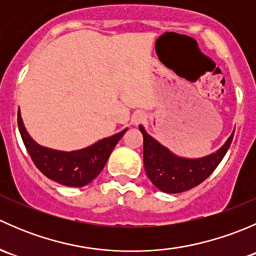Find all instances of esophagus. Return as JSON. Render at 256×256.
<instances>
[{
    "instance_id": "obj_1",
    "label": "esophagus",
    "mask_w": 256,
    "mask_h": 256,
    "mask_svg": "<svg viewBox=\"0 0 256 256\" xmlns=\"http://www.w3.org/2000/svg\"><path fill=\"white\" fill-rule=\"evenodd\" d=\"M144 120H146V115H144V114L141 112H136L135 115L132 116V124H134V125H140V124H142Z\"/></svg>"
}]
</instances>
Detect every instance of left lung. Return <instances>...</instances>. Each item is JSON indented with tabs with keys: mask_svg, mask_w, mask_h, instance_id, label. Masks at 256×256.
Wrapping results in <instances>:
<instances>
[{
	"mask_svg": "<svg viewBox=\"0 0 256 256\" xmlns=\"http://www.w3.org/2000/svg\"><path fill=\"white\" fill-rule=\"evenodd\" d=\"M144 136V164L147 177L160 190L180 193L196 187L210 176L233 141L234 132L214 154L200 158H184L172 154L138 126Z\"/></svg>",
	"mask_w": 256,
	"mask_h": 256,
	"instance_id": "8db88e82",
	"label": "left lung"
}]
</instances>
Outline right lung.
<instances>
[{
	"label": "right lung",
	"mask_w": 256,
	"mask_h": 256,
	"mask_svg": "<svg viewBox=\"0 0 256 256\" xmlns=\"http://www.w3.org/2000/svg\"><path fill=\"white\" fill-rule=\"evenodd\" d=\"M18 128L23 144L37 168L49 180L68 187H82L92 182L102 172L112 152L128 128L110 138L76 151H58L40 146L28 135L18 112Z\"/></svg>",
	"instance_id": "1"
}]
</instances>
